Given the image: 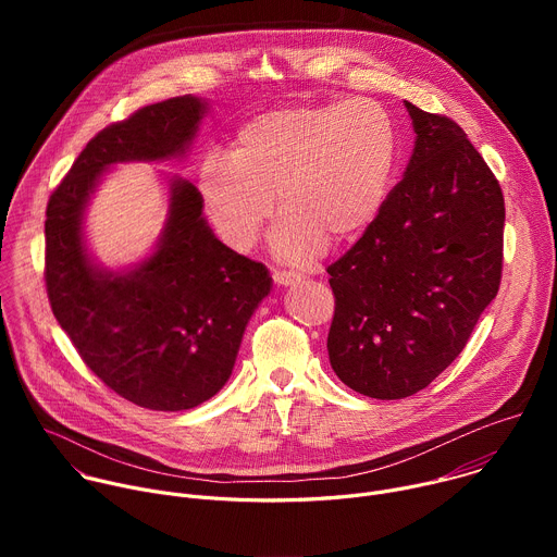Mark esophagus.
Returning <instances> with one entry per match:
<instances>
[{"mask_svg": "<svg viewBox=\"0 0 557 557\" xmlns=\"http://www.w3.org/2000/svg\"><path fill=\"white\" fill-rule=\"evenodd\" d=\"M304 275L297 273V271H273V282L277 286H293L297 282H301Z\"/></svg>", "mask_w": 557, "mask_h": 557, "instance_id": "34e87169", "label": "esophagus"}]
</instances>
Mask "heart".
<instances>
[{"mask_svg": "<svg viewBox=\"0 0 557 557\" xmlns=\"http://www.w3.org/2000/svg\"><path fill=\"white\" fill-rule=\"evenodd\" d=\"M396 172V132L370 99L290 106L235 132L228 158L209 156L198 191L220 240L247 253L273 213V251L304 262L361 235L381 213Z\"/></svg>", "mask_w": 557, "mask_h": 557, "instance_id": "1", "label": "heart"}]
</instances>
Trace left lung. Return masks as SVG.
Here are the masks:
<instances>
[{
  "instance_id": "8db88e82",
  "label": "left lung",
  "mask_w": 557,
  "mask_h": 557,
  "mask_svg": "<svg viewBox=\"0 0 557 557\" xmlns=\"http://www.w3.org/2000/svg\"><path fill=\"white\" fill-rule=\"evenodd\" d=\"M406 108L417 138L404 178L329 267L331 366L381 401L417 394L462 352L503 273L496 176L451 119Z\"/></svg>"
}]
</instances>
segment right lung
Instances as JSON below:
<instances>
[{"mask_svg":"<svg viewBox=\"0 0 557 557\" xmlns=\"http://www.w3.org/2000/svg\"><path fill=\"white\" fill-rule=\"evenodd\" d=\"M209 112L185 95L99 132L46 209V288L59 326L86 366L123 399L191 410L222 389L273 280L213 235L194 183L168 178L170 209L153 251L125 269L97 262L86 209L110 168L183 158Z\"/></svg>","mask_w":557,"mask_h":557,"instance_id":"1","label":"right lung"}]
</instances>
